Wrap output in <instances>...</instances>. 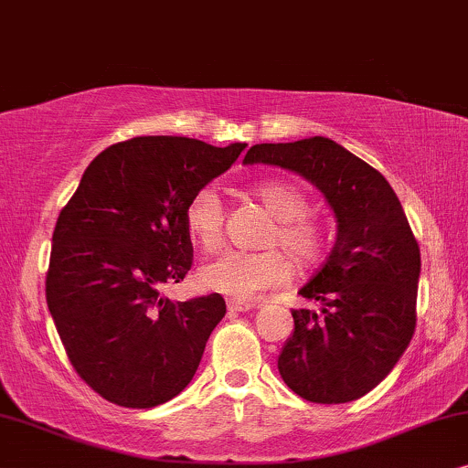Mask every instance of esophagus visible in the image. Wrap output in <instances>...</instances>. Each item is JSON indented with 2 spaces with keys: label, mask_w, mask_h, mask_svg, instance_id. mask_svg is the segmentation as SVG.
I'll return each mask as SVG.
<instances>
[{
  "label": "esophagus",
  "mask_w": 468,
  "mask_h": 468,
  "mask_svg": "<svg viewBox=\"0 0 468 468\" xmlns=\"http://www.w3.org/2000/svg\"><path fill=\"white\" fill-rule=\"evenodd\" d=\"M259 308L257 303H248V302H238V299H230L229 302V313H250V310Z\"/></svg>",
  "instance_id": "obj_1"
}]
</instances>
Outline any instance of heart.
I'll use <instances>...</instances> for the list:
<instances>
[{
	"label": "heart",
	"instance_id": "heart-1",
	"mask_svg": "<svg viewBox=\"0 0 468 468\" xmlns=\"http://www.w3.org/2000/svg\"><path fill=\"white\" fill-rule=\"evenodd\" d=\"M252 195L270 211L273 224L263 238V252L227 250L201 267V282L209 291L224 292L238 302H252L263 292L289 282L291 263L299 271H310L327 250L325 230L310 218V201L292 184L265 179ZM224 203L209 186L197 190L186 205V229L203 250H216L224 239ZM283 252L280 253L279 250ZM289 256L292 261L285 259Z\"/></svg>",
	"mask_w": 468,
	"mask_h": 468
}]
</instances>
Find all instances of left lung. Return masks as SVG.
Instances as JSON below:
<instances>
[{
  "mask_svg": "<svg viewBox=\"0 0 468 468\" xmlns=\"http://www.w3.org/2000/svg\"><path fill=\"white\" fill-rule=\"evenodd\" d=\"M244 162L295 171L332 205L338 239L299 289L321 302V314L291 310L295 329L278 370L308 402L357 400L389 375L415 334L421 259L402 205L381 173L325 136L261 143Z\"/></svg>",
  "mask_w": 468,
  "mask_h": 468,
  "instance_id": "obj_1",
  "label": "left lung"
}]
</instances>
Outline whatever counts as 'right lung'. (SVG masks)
<instances>
[{
	"label": "right lung",
	"instance_id": "1",
	"mask_svg": "<svg viewBox=\"0 0 468 468\" xmlns=\"http://www.w3.org/2000/svg\"><path fill=\"white\" fill-rule=\"evenodd\" d=\"M246 143L134 136L98 154L59 211L47 303L77 375L128 409L169 402L192 381L222 295L171 302L192 267L186 205L230 169Z\"/></svg>",
	"mask_w": 468,
	"mask_h": 468
}]
</instances>
